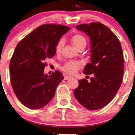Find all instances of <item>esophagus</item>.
<instances>
[{"label": "esophagus", "instance_id": "1", "mask_svg": "<svg viewBox=\"0 0 135 135\" xmlns=\"http://www.w3.org/2000/svg\"><path fill=\"white\" fill-rule=\"evenodd\" d=\"M71 79V77L70 76H68V75H65V76H64V79L65 80H69V79Z\"/></svg>", "mask_w": 135, "mask_h": 135}]
</instances>
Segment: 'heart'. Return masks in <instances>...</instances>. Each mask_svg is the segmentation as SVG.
Returning a JSON list of instances; mask_svg holds the SVG:
<instances>
[{
  "mask_svg": "<svg viewBox=\"0 0 135 135\" xmlns=\"http://www.w3.org/2000/svg\"><path fill=\"white\" fill-rule=\"evenodd\" d=\"M71 42L74 46L78 50L79 48L84 47H85L86 45V40L85 37L82 34H75L72 37ZM64 44V40L60 39L57 43L56 45V52L60 53L61 50L62 46ZM82 63L79 61L72 60L66 62L65 64L61 67V69L68 74H74L78 71L80 68L82 66Z\"/></svg>",
  "mask_w": 135,
  "mask_h": 135,
  "instance_id": "1",
  "label": "heart"
}]
</instances>
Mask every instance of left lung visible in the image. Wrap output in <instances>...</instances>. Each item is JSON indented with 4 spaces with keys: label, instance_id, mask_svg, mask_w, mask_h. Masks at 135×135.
Segmentation results:
<instances>
[{
    "label": "left lung",
    "instance_id": "obj_1",
    "mask_svg": "<svg viewBox=\"0 0 135 135\" xmlns=\"http://www.w3.org/2000/svg\"><path fill=\"white\" fill-rule=\"evenodd\" d=\"M75 27L90 37L91 62L86 64L83 73L93 77L89 82L85 79L79 80L74 95L85 108L99 109L112 100L122 82L124 62L120 42L101 23L82 24Z\"/></svg>",
    "mask_w": 135,
    "mask_h": 135
}]
</instances>
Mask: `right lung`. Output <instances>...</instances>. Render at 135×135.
Instances as JSON below:
<instances>
[{
	"label": "right lung",
	"instance_id": "add662e5",
	"mask_svg": "<svg viewBox=\"0 0 135 135\" xmlns=\"http://www.w3.org/2000/svg\"><path fill=\"white\" fill-rule=\"evenodd\" d=\"M70 27L45 24L23 38L15 49L10 63V81L18 100L27 108L38 109L46 106L53 97L63 79L55 71L44 74L45 61L56 53V45Z\"/></svg>",
	"mask_w": 135,
	"mask_h": 135
}]
</instances>
